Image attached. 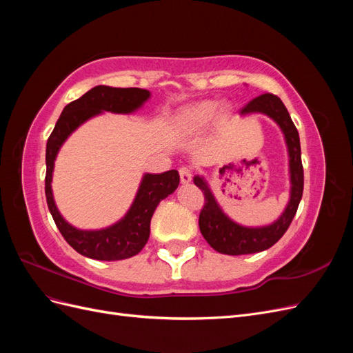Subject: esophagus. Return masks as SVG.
<instances>
[{
    "mask_svg": "<svg viewBox=\"0 0 353 353\" xmlns=\"http://www.w3.org/2000/svg\"><path fill=\"white\" fill-rule=\"evenodd\" d=\"M179 178H181V183L188 184L191 178H193V172H191L190 168L183 166V168H179Z\"/></svg>",
    "mask_w": 353,
    "mask_h": 353,
    "instance_id": "obj_1",
    "label": "esophagus"
}]
</instances>
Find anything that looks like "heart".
I'll return each instance as SVG.
<instances>
[{
  "label": "heart",
  "mask_w": 353,
  "mask_h": 353,
  "mask_svg": "<svg viewBox=\"0 0 353 353\" xmlns=\"http://www.w3.org/2000/svg\"><path fill=\"white\" fill-rule=\"evenodd\" d=\"M218 109L219 104L216 101H201L191 105L183 113L181 123L188 131H197L200 128L206 126L216 116Z\"/></svg>",
  "instance_id": "b5f03b06"
}]
</instances>
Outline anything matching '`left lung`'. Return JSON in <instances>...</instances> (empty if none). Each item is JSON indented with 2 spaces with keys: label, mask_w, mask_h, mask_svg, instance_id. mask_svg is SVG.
<instances>
[{
  "label": "left lung",
  "mask_w": 353,
  "mask_h": 353,
  "mask_svg": "<svg viewBox=\"0 0 353 353\" xmlns=\"http://www.w3.org/2000/svg\"><path fill=\"white\" fill-rule=\"evenodd\" d=\"M254 113L271 117L284 135L288 154V175H290V199H288L281 215L274 222L261 227H245L232 221L222 210L205 176L196 175L193 178L194 184L205 194V206H203L199 218L200 232L210 244V248L223 254H250L270 249L290 227L303 194L301 140H299V132L285 105L276 95L262 94L240 110V116Z\"/></svg>",
  "instance_id": "obj_1"
}]
</instances>
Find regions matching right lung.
<instances>
[{"instance_id":"right-lung-1","label":"right lung","mask_w":353,"mask_h":353,"mask_svg":"<svg viewBox=\"0 0 353 353\" xmlns=\"http://www.w3.org/2000/svg\"><path fill=\"white\" fill-rule=\"evenodd\" d=\"M150 91L141 88H112L97 85L81 99L63 109L52 130L46 150V197L52 219L72 248L95 261H122L140 253L150 237V221L157 205L172 194L179 184L178 170L144 174L131 208L112 225L101 230H79L61 216L52 196V172L61 145L78 128L104 112L131 114L150 99Z\"/></svg>"}]
</instances>
